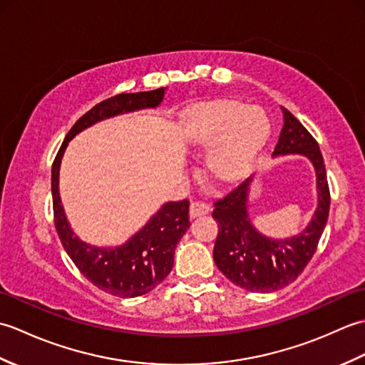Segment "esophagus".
Masks as SVG:
<instances>
[{"instance_id": "esophagus-1", "label": "esophagus", "mask_w": 365, "mask_h": 365, "mask_svg": "<svg viewBox=\"0 0 365 365\" xmlns=\"http://www.w3.org/2000/svg\"><path fill=\"white\" fill-rule=\"evenodd\" d=\"M207 213H210V207L204 202H192L190 205V218L191 220H195V218H197V216H202Z\"/></svg>"}]
</instances>
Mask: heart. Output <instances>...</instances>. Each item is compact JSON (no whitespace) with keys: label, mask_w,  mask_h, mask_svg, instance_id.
<instances>
[{"label":"heart","mask_w":365,"mask_h":365,"mask_svg":"<svg viewBox=\"0 0 365 365\" xmlns=\"http://www.w3.org/2000/svg\"><path fill=\"white\" fill-rule=\"evenodd\" d=\"M180 136L196 152L208 149L204 173L216 188H229L250 174L271 135L265 111L235 98H215L187 108Z\"/></svg>","instance_id":"heart-1"}]
</instances>
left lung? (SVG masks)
Here are the masks:
<instances>
[{
  "label": "left lung",
  "mask_w": 365,
  "mask_h": 365,
  "mask_svg": "<svg viewBox=\"0 0 365 365\" xmlns=\"http://www.w3.org/2000/svg\"><path fill=\"white\" fill-rule=\"evenodd\" d=\"M284 127L273 157L302 155L312 163L317 177V208L306 229L289 238L260 234L247 212L252 177L215 202L213 220L218 237L213 247L216 267L232 284L252 293H271L292 284L317 251L328 222L329 187L320 147L294 115L282 108Z\"/></svg>",
  "instance_id": "obj_1"
}]
</instances>
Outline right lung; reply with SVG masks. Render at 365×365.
<instances>
[{"label":"right lung","instance_id":"add662e5","mask_svg":"<svg viewBox=\"0 0 365 365\" xmlns=\"http://www.w3.org/2000/svg\"><path fill=\"white\" fill-rule=\"evenodd\" d=\"M165 97V88L119 94L96 105L75 122L51 168V195L54 226L61 243L80 273L103 290L119 298H135L149 293L165 281L174 265V252L190 227L188 200L163 204L143 229L125 243L114 247H100L84 243L73 234L59 196V168L68 141L94 123L145 108H157Z\"/></svg>","mask_w":365,"mask_h":365}]
</instances>
